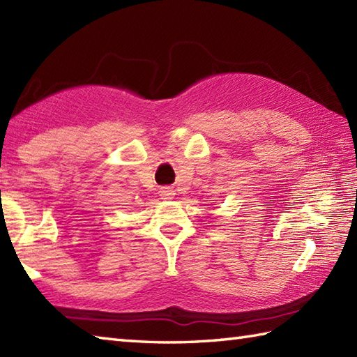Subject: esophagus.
<instances>
[{
    "instance_id": "obj_1",
    "label": "esophagus",
    "mask_w": 357,
    "mask_h": 357,
    "mask_svg": "<svg viewBox=\"0 0 357 357\" xmlns=\"http://www.w3.org/2000/svg\"><path fill=\"white\" fill-rule=\"evenodd\" d=\"M159 195H161L162 199H172L173 196H174V192L172 190V188H169V187H164V188H161V192H159Z\"/></svg>"
}]
</instances>
